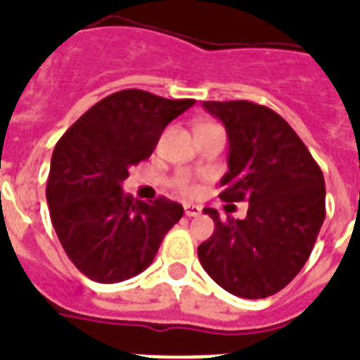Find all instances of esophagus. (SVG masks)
Returning <instances> with one entry per match:
<instances>
[{
  "instance_id": "1",
  "label": "esophagus",
  "mask_w": 360,
  "mask_h": 360,
  "mask_svg": "<svg viewBox=\"0 0 360 360\" xmlns=\"http://www.w3.org/2000/svg\"><path fill=\"white\" fill-rule=\"evenodd\" d=\"M185 214L188 217V219H192V217H198V214H202V207H200V205H192V203H186Z\"/></svg>"
}]
</instances>
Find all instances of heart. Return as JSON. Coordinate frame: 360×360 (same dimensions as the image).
I'll return each mask as SVG.
<instances>
[{"label": "heart", "instance_id": "1", "mask_svg": "<svg viewBox=\"0 0 360 360\" xmlns=\"http://www.w3.org/2000/svg\"><path fill=\"white\" fill-rule=\"evenodd\" d=\"M174 185L181 194H186V196H192V194H196L198 192V185L192 181L191 175H179V177L174 181Z\"/></svg>", "mask_w": 360, "mask_h": 360}]
</instances>
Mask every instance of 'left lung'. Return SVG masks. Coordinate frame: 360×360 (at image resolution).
Returning a JSON list of instances; mask_svg holds the SVG:
<instances>
[{
    "instance_id": "8db88e82",
    "label": "left lung",
    "mask_w": 360,
    "mask_h": 360,
    "mask_svg": "<svg viewBox=\"0 0 360 360\" xmlns=\"http://www.w3.org/2000/svg\"><path fill=\"white\" fill-rule=\"evenodd\" d=\"M226 127L230 155L220 185L224 202H248L246 219L214 222L198 246L211 278L243 299H265L290 284L310 257L325 220V179L284 117L250 101H207Z\"/></svg>"
}]
</instances>
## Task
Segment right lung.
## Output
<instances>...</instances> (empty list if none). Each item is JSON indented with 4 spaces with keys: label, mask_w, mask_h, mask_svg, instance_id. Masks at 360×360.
Returning <instances> with one entry per match:
<instances>
[{
    "label": "right lung",
    "mask_w": 360,
    "mask_h": 360,
    "mask_svg": "<svg viewBox=\"0 0 360 360\" xmlns=\"http://www.w3.org/2000/svg\"><path fill=\"white\" fill-rule=\"evenodd\" d=\"M194 103L123 89L91 106L56 143L46 183L50 219L87 278L115 284L146 271L183 217L177 202H140L124 196L121 183L130 166L151 157L166 124Z\"/></svg>",
    "instance_id": "1"
}]
</instances>
